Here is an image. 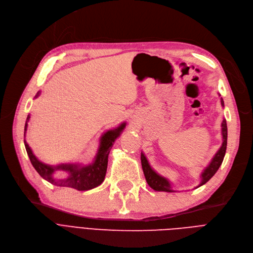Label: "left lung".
Returning <instances> with one entry per match:
<instances>
[{
	"mask_svg": "<svg viewBox=\"0 0 253 253\" xmlns=\"http://www.w3.org/2000/svg\"><path fill=\"white\" fill-rule=\"evenodd\" d=\"M220 102H221V105L223 106L224 105L223 99L221 97H220ZM221 135H222L221 147L219 148L217 153L214 155V157L212 158V160L209 163V165L204 169V171L201 173V182L197 188L205 184L212 176H213L216 173V171L218 170L219 166L221 165V163L223 161L225 150H227V141H228V127H227V121H225L224 119L222 120V123H221ZM140 159H141V166H142L144 177H145V179H147L148 184L153 190L158 191V192H168V193L175 192L171 189V183L169 182V180L161 175H159L157 172L150 166L147 158H145V156L142 153H141Z\"/></svg>",
	"mask_w": 253,
	"mask_h": 253,
	"instance_id": "left-lung-1",
	"label": "left lung"
}]
</instances>
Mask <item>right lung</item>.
Listing matches in <instances>:
<instances>
[{"label": "right lung", "instance_id": "right-lung-1", "mask_svg": "<svg viewBox=\"0 0 253 253\" xmlns=\"http://www.w3.org/2000/svg\"><path fill=\"white\" fill-rule=\"evenodd\" d=\"M40 95V91L37 93L36 98ZM30 115L26 118V122L24 126V136L26 129H28V122L30 121ZM126 126V123H122L119 127L108 130L100 138V144L98 148V152L96 154L95 160L89 165H81V164H59L57 166L47 165L41 161L38 160V158L34 155L30 145L24 139V145L26 153H28L31 163L34 168L37 170L38 173L41 175L44 179L49 181L50 183L59 185V187H68L73 188L78 191H88L94 189L102 183L106 168H108V159L110 151L113 147L115 140L122 133ZM57 169L66 170L69 173V176L63 180H55L52 177V173Z\"/></svg>", "mask_w": 253, "mask_h": 253}]
</instances>
